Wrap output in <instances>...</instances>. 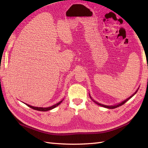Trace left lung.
<instances>
[{
  "label": "left lung",
  "instance_id": "obj_1",
  "mask_svg": "<svg viewBox=\"0 0 148 148\" xmlns=\"http://www.w3.org/2000/svg\"><path fill=\"white\" fill-rule=\"evenodd\" d=\"M138 89H139V88L137 89V90L136 91V92H135V93H134L133 94V95H132V96H131L129 98H128V99H126V100H125L124 101H123V102H121V103H120V104H117V105H115V106H105V105H103V104H99V103H98V102H96V101H94L93 99H92V98L91 97V96H90V98H91V99L94 101V102H95V103H96V104H98V105H99V106H102V107H106V108H108V109H115V108H116V107H119V106H122L123 104H125V102H126L127 101H128L130 99H131V98L134 96V95H135V94L136 93V92L138 91Z\"/></svg>",
  "mask_w": 148,
  "mask_h": 148
}]
</instances>
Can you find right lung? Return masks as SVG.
Wrapping results in <instances>:
<instances>
[{"label": "right lung", "instance_id": "right-lung-1", "mask_svg": "<svg viewBox=\"0 0 148 148\" xmlns=\"http://www.w3.org/2000/svg\"><path fill=\"white\" fill-rule=\"evenodd\" d=\"M62 102V101H61L60 102H59V103H57V104H55V105H53V106H51V107H46H46H45V108H44V107H33V106H31L28 105V104H26L27 105L28 107H31V109H34V110H39V111H47V110H51V109H53V108H55L56 107L59 106Z\"/></svg>", "mask_w": 148, "mask_h": 148}]
</instances>
